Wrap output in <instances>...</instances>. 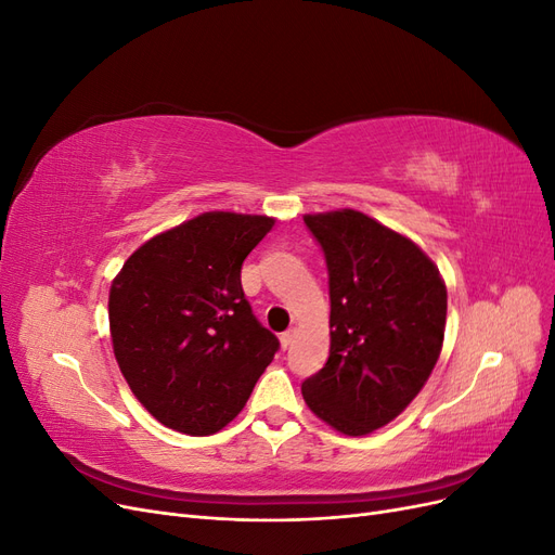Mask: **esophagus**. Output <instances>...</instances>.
I'll use <instances>...</instances> for the list:
<instances>
[{"instance_id":"esophagus-1","label":"esophagus","mask_w":555,"mask_h":555,"mask_svg":"<svg viewBox=\"0 0 555 555\" xmlns=\"http://www.w3.org/2000/svg\"><path fill=\"white\" fill-rule=\"evenodd\" d=\"M294 338H296V328H289V331H284V333L280 335V343H282L284 349H287V347L294 343Z\"/></svg>"}]
</instances>
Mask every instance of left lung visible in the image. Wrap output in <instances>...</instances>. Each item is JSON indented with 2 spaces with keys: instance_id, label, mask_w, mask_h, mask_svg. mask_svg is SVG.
Returning a JSON list of instances; mask_svg holds the SVG:
<instances>
[{
  "instance_id": "obj_1",
  "label": "left lung",
  "mask_w": 555,
  "mask_h": 555,
  "mask_svg": "<svg viewBox=\"0 0 555 555\" xmlns=\"http://www.w3.org/2000/svg\"><path fill=\"white\" fill-rule=\"evenodd\" d=\"M324 249L328 361L300 386L343 435H367L405 410L440 359L447 284L426 251L359 210L304 215Z\"/></svg>"
}]
</instances>
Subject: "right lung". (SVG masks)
<instances>
[{"mask_svg":"<svg viewBox=\"0 0 555 555\" xmlns=\"http://www.w3.org/2000/svg\"><path fill=\"white\" fill-rule=\"evenodd\" d=\"M268 215L201 212L145 241L113 278V354L159 424L212 435L245 408L280 347L243 294L245 257L273 229Z\"/></svg>","mask_w":555,"mask_h":555,"instance_id":"right-lung-1","label":"right lung"}]
</instances>
